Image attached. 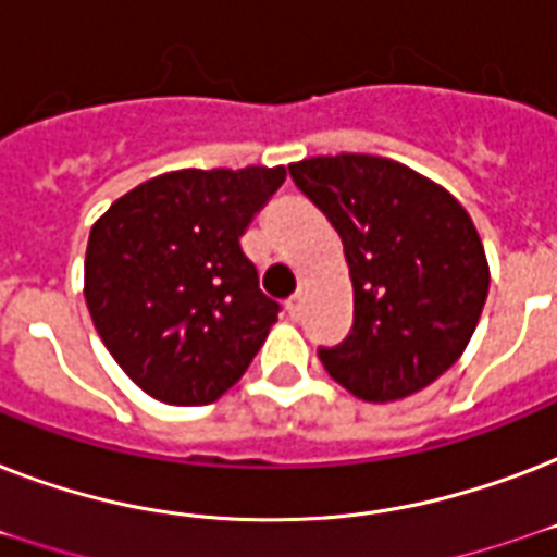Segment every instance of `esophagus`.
<instances>
[{
    "label": "esophagus",
    "mask_w": 557,
    "mask_h": 557,
    "mask_svg": "<svg viewBox=\"0 0 557 557\" xmlns=\"http://www.w3.org/2000/svg\"><path fill=\"white\" fill-rule=\"evenodd\" d=\"M286 312L292 314V318H300V312H304V297H300V295L288 297V300H286Z\"/></svg>",
    "instance_id": "esophagus-1"
}]
</instances>
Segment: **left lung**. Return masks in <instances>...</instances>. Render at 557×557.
<instances>
[{"mask_svg":"<svg viewBox=\"0 0 557 557\" xmlns=\"http://www.w3.org/2000/svg\"><path fill=\"white\" fill-rule=\"evenodd\" d=\"M288 173L338 231L352 280V332L318 349L323 367L364 401L413 396L466 352L488 297L468 210L381 156H314Z\"/></svg>","mask_w":557,"mask_h":557,"instance_id":"8db88e82","label":"left lung"}]
</instances>
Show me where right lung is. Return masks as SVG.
Masks as SVG:
<instances>
[{
    "instance_id": "1",
    "label": "right lung",
    "mask_w": 557,
    "mask_h": 557,
    "mask_svg": "<svg viewBox=\"0 0 557 557\" xmlns=\"http://www.w3.org/2000/svg\"><path fill=\"white\" fill-rule=\"evenodd\" d=\"M286 168L173 170L112 201L91 225L83 295L121 370L164 405H210L269 338L280 306L260 292L239 236Z\"/></svg>"
}]
</instances>
